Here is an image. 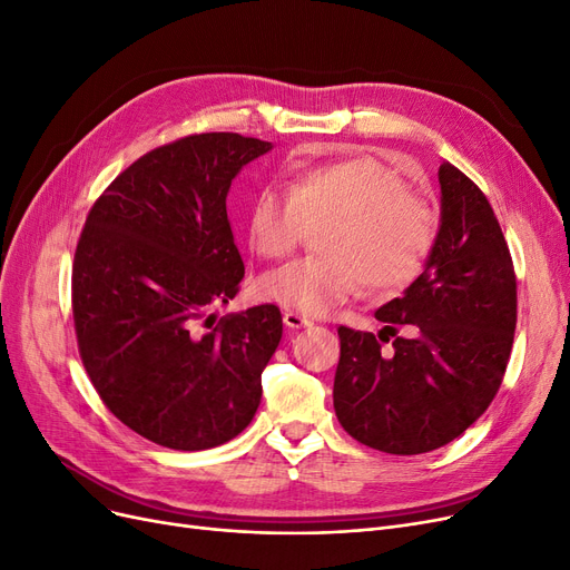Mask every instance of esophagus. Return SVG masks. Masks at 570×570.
Here are the masks:
<instances>
[{
	"label": "esophagus",
	"mask_w": 570,
	"mask_h": 570,
	"mask_svg": "<svg viewBox=\"0 0 570 570\" xmlns=\"http://www.w3.org/2000/svg\"><path fill=\"white\" fill-rule=\"evenodd\" d=\"M284 324H286L288 328H305V326H312V320H307L305 314L286 309V312H284Z\"/></svg>",
	"instance_id": "esophagus-1"
}]
</instances>
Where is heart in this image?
<instances>
[{
	"label": "heart",
	"instance_id": "obj_1",
	"mask_svg": "<svg viewBox=\"0 0 570 570\" xmlns=\"http://www.w3.org/2000/svg\"><path fill=\"white\" fill-rule=\"evenodd\" d=\"M320 227L322 256L265 272L256 284L263 301L322 314L362 284L373 296H392L428 265L439 216L392 166L360 155L301 168L288 193L261 189L248 208L246 237L258 256L279 261Z\"/></svg>",
	"mask_w": 570,
	"mask_h": 570
}]
</instances>
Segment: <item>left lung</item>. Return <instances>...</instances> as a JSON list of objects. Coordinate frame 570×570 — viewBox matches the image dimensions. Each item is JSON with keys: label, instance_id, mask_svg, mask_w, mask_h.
Here are the masks:
<instances>
[{"label": "left lung", "instance_id": "1", "mask_svg": "<svg viewBox=\"0 0 570 570\" xmlns=\"http://www.w3.org/2000/svg\"><path fill=\"white\" fill-rule=\"evenodd\" d=\"M439 185L434 250L404 296L375 312L385 328H338L335 415L360 444L394 455L446 446L476 423L514 343L517 277L493 208L451 161L439 166ZM399 325L412 335L396 336Z\"/></svg>", "mask_w": 570, "mask_h": 570}]
</instances>
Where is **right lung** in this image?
Wrapping results in <instances>:
<instances>
[{
    "label": "right lung",
    "instance_id": "1",
    "mask_svg": "<svg viewBox=\"0 0 570 570\" xmlns=\"http://www.w3.org/2000/svg\"><path fill=\"white\" fill-rule=\"evenodd\" d=\"M272 142L195 134L155 147L91 206L72 263L81 364L126 428L174 451L235 439L282 341L277 305L218 317L244 263L227 193Z\"/></svg>",
    "mask_w": 570,
    "mask_h": 570
}]
</instances>
